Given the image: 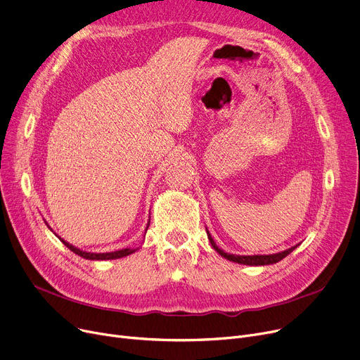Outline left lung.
<instances>
[{
	"label": "left lung",
	"mask_w": 360,
	"mask_h": 360,
	"mask_svg": "<svg viewBox=\"0 0 360 360\" xmlns=\"http://www.w3.org/2000/svg\"><path fill=\"white\" fill-rule=\"evenodd\" d=\"M205 231H207V228H205ZM207 236H209L212 247L214 248V251H217V254H220L223 258L229 259L232 262L243 264V266H269V264H276V262L281 261L285 257H288L293 250H296L299 247V243H297L289 250H285L281 252H276V254H267V255H235V254H228V252H224L223 250H220L216 245V242L213 240L209 231H207Z\"/></svg>",
	"instance_id": "obj_1"
}]
</instances>
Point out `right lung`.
I'll use <instances>...</instances> for the list:
<instances>
[{
    "instance_id": "right-lung-1",
    "label": "right lung",
    "mask_w": 360,
    "mask_h": 360,
    "mask_svg": "<svg viewBox=\"0 0 360 360\" xmlns=\"http://www.w3.org/2000/svg\"><path fill=\"white\" fill-rule=\"evenodd\" d=\"M148 224H150V220H148V223H147V228H146V231L148 229ZM49 228V226H48ZM51 229V228H49ZM52 231V229H51ZM58 236V235H56ZM60 238V236H58ZM61 239V242L65 245V247L68 248V250H71L74 254H77V255H80L82 258H86V259H94V261H103V259H117V258H122V257H127V255H129V254H132V252H136L137 250H132V248H124V250H118V251H113V252H87V251H83V250H79V248H75L74 245H71V243H68L67 240H64L63 238H60Z\"/></svg>"
}]
</instances>
